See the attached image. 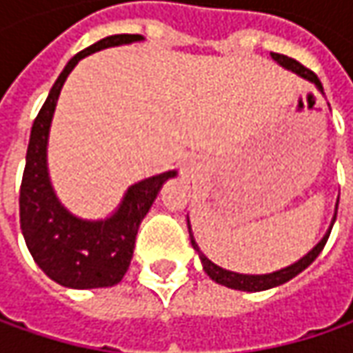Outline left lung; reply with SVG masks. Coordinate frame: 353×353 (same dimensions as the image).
<instances>
[{"instance_id":"8db88e82","label":"left lung","mask_w":353,"mask_h":353,"mask_svg":"<svg viewBox=\"0 0 353 353\" xmlns=\"http://www.w3.org/2000/svg\"><path fill=\"white\" fill-rule=\"evenodd\" d=\"M271 57H273L279 64H283L285 68H289L292 72L308 78L310 82H314V84L322 90L319 76L314 74L312 70H308L306 66H303L299 61H294V59L287 57V54H279V52H271ZM334 220H336V218H334ZM328 236H330V234H326V236L322 237V241H320L319 245L312 251H308V255H305L301 261H296V263L291 265V267H287V269H281V271H275V273H269V275H239V273H234V271H225L222 267L212 263L206 255L200 253L192 234H190V243H192V248L198 251V255H200V259H202V265H204V271L210 275L212 281H216V283H220V285H225V287H230V289H237V291L255 292L267 291V289H273V287H277V285H283V283L291 281L292 277H296L301 271H305L306 267L319 257L320 251L324 250V245H326V241H328Z\"/></svg>"}]
</instances>
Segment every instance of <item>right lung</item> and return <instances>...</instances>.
Here are the masks:
<instances>
[{
  "label": "right lung",
  "instance_id": "right-lung-1",
  "mask_svg": "<svg viewBox=\"0 0 353 353\" xmlns=\"http://www.w3.org/2000/svg\"><path fill=\"white\" fill-rule=\"evenodd\" d=\"M141 39V34H112L80 50L64 66L33 121L19 192L21 232L34 263L62 287L98 289L117 285L129 269L141 220L163 183L176 174L169 170L133 184L117 214L105 222H82L68 214L48 183V128L66 76L90 52Z\"/></svg>",
  "mask_w": 353,
  "mask_h": 353
}]
</instances>
